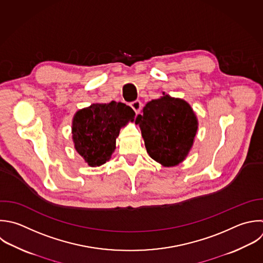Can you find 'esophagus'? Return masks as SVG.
<instances>
[{
	"instance_id": "esophagus-1",
	"label": "esophagus",
	"mask_w": 263,
	"mask_h": 263,
	"mask_svg": "<svg viewBox=\"0 0 263 263\" xmlns=\"http://www.w3.org/2000/svg\"><path fill=\"white\" fill-rule=\"evenodd\" d=\"M130 107L133 108V110L135 111L136 114H139L142 109V103L140 101H135V102L130 103Z\"/></svg>"
}]
</instances>
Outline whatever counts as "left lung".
Returning a JSON list of instances; mask_svg holds the SVG:
<instances>
[{
  "label": "left lung",
  "instance_id": "1",
  "mask_svg": "<svg viewBox=\"0 0 263 263\" xmlns=\"http://www.w3.org/2000/svg\"><path fill=\"white\" fill-rule=\"evenodd\" d=\"M148 102L136 118L148 154L163 166H176L189 154L198 128L191 106L165 92Z\"/></svg>",
  "mask_w": 263,
  "mask_h": 263
}]
</instances>
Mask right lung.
<instances>
[{
	"mask_svg": "<svg viewBox=\"0 0 263 263\" xmlns=\"http://www.w3.org/2000/svg\"><path fill=\"white\" fill-rule=\"evenodd\" d=\"M136 113L123 103H93L78 110L72 120L74 148L91 167L110 160L120 129L133 122Z\"/></svg>",
	"mask_w": 263,
	"mask_h": 263,
	"instance_id": "add662e5",
	"label": "right lung"
}]
</instances>
